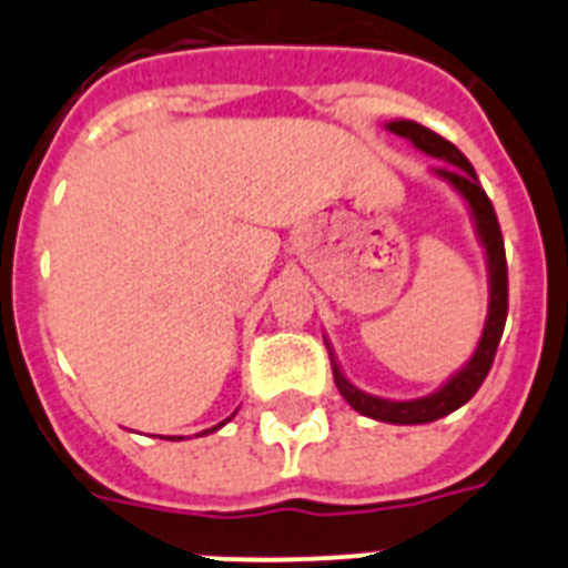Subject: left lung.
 Instances as JSON below:
<instances>
[{
  "label": "left lung",
  "mask_w": 568,
  "mask_h": 568,
  "mask_svg": "<svg viewBox=\"0 0 568 568\" xmlns=\"http://www.w3.org/2000/svg\"><path fill=\"white\" fill-rule=\"evenodd\" d=\"M386 130L409 139L420 153L446 162L440 164V168H435L433 173L438 175L440 182L449 184V187L464 199L466 207H469L471 222H475V233H478L480 247H484L486 253V273H489V313H486L484 333H480V341L478 346H475L471 358L466 361L458 373L446 381L440 389H435L433 395H424V398L389 400V398H378V395H369L346 381V375L341 373L338 361H335L333 349H329V361H333L335 386H338V393L344 395V400L353 406L355 413L366 415V418H373V420H384V424H398V426L433 424V420L460 409L471 395L478 393L484 378L489 375L495 353H498L500 335H504V324H506V310H509V275H506L504 235H500L498 215H495L489 195H486L484 187H480L475 168H471L469 159H466L453 142H446L444 135L433 133V130L424 128V124L418 122H409V119L389 122L386 124Z\"/></svg>",
  "instance_id": "obj_1"
}]
</instances>
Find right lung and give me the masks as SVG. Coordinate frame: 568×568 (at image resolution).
<instances>
[{
    "label": "right lung",
    "mask_w": 568,
    "mask_h": 568,
    "mask_svg": "<svg viewBox=\"0 0 568 568\" xmlns=\"http://www.w3.org/2000/svg\"><path fill=\"white\" fill-rule=\"evenodd\" d=\"M230 418H233V415H230ZM230 418H227V420H230ZM227 420H222V424H219V426H213V429H204L202 435H210V433H215V429H222V426L227 424ZM168 440H182V438H168Z\"/></svg>",
    "instance_id": "right-lung-1"
}]
</instances>
